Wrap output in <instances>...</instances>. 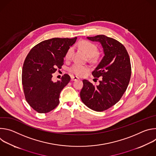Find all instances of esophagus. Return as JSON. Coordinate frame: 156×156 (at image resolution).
Returning <instances> with one entry per match:
<instances>
[{"instance_id":"obj_1","label":"esophagus","mask_w":156,"mask_h":156,"mask_svg":"<svg viewBox=\"0 0 156 156\" xmlns=\"http://www.w3.org/2000/svg\"><path fill=\"white\" fill-rule=\"evenodd\" d=\"M79 80V78L76 76H71V80L72 81H76V80Z\"/></svg>"}]
</instances>
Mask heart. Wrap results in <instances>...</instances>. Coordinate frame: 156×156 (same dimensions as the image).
Returning <instances> with one entry per match:
<instances>
[{"instance_id": "b5f03b06", "label": "heart", "mask_w": 156, "mask_h": 156, "mask_svg": "<svg viewBox=\"0 0 156 156\" xmlns=\"http://www.w3.org/2000/svg\"><path fill=\"white\" fill-rule=\"evenodd\" d=\"M78 46L85 52L89 57H90L91 60H94L96 58L98 48L94 44L89 41L83 40L79 42ZM73 52V48L72 47H70L67 49L65 54V60H70L71 58ZM69 70L71 73L76 76H82L89 70V66L87 65H82L79 63H74L69 68Z\"/></svg>"}]
</instances>
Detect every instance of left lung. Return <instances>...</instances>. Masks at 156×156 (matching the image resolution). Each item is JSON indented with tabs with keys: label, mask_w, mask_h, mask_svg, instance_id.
<instances>
[{
	"label": "left lung",
	"mask_w": 156,
	"mask_h": 156,
	"mask_svg": "<svg viewBox=\"0 0 156 156\" xmlns=\"http://www.w3.org/2000/svg\"><path fill=\"white\" fill-rule=\"evenodd\" d=\"M87 38L99 42L105 55L92 72L95 79L101 77L99 84L83 80L80 97L87 107L102 112L118 102L126 90L131 74L130 59L125 46L114 38L104 34Z\"/></svg>",
	"instance_id": "left-lung-1"
}]
</instances>
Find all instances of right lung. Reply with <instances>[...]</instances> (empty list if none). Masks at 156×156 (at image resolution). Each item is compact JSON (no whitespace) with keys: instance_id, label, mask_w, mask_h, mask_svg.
Instances as JSON below:
<instances>
[{"instance_id":"right-lung-1","label":"right lung","mask_w":156,"mask_h":156,"mask_svg":"<svg viewBox=\"0 0 156 156\" xmlns=\"http://www.w3.org/2000/svg\"><path fill=\"white\" fill-rule=\"evenodd\" d=\"M76 39L54 37L43 41L27 55L22 69V85L27 102L38 113L49 112L58 105L60 92L71 78L65 74L54 82L52 73L62 68L66 51Z\"/></svg>"}]
</instances>
